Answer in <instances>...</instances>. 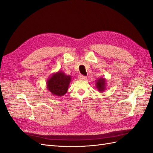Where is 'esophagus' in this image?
I'll list each match as a JSON object with an SVG mask.
<instances>
[{"instance_id":"1","label":"esophagus","mask_w":153,"mask_h":153,"mask_svg":"<svg viewBox=\"0 0 153 153\" xmlns=\"http://www.w3.org/2000/svg\"><path fill=\"white\" fill-rule=\"evenodd\" d=\"M86 76H84V75H80L79 76H78V78H79L80 80H85L86 79Z\"/></svg>"}]
</instances>
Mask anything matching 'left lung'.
Returning a JSON list of instances; mask_svg holds the SVG:
<instances>
[{"instance_id":"1","label":"left lung","mask_w":153,"mask_h":153,"mask_svg":"<svg viewBox=\"0 0 153 153\" xmlns=\"http://www.w3.org/2000/svg\"><path fill=\"white\" fill-rule=\"evenodd\" d=\"M96 88L99 92H102L106 89V81L103 77H100L98 80H96Z\"/></svg>"}]
</instances>
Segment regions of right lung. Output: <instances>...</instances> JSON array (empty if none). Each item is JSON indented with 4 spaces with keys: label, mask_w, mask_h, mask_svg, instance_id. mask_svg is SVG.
<instances>
[{
    "label": "right lung",
    "mask_w": 153,
    "mask_h": 153,
    "mask_svg": "<svg viewBox=\"0 0 153 153\" xmlns=\"http://www.w3.org/2000/svg\"><path fill=\"white\" fill-rule=\"evenodd\" d=\"M71 81V76L62 71L53 73L47 80V89L54 96L61 97L67 92Z\"/></svg>",
    "instance_id": "add662e5"
}]
</instances>
